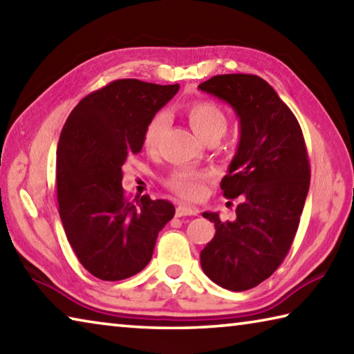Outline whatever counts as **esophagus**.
<instances>
[{
  "label": "esophagus",
  "mask_w": 354,
  "mask_h": 354,
  "mask_svg": "<svg viewBox=\"0 0 354 354\" xmlns=\"http://www.w3.org/2000/svg\"><path fill=\"white\" fill-rule=\"evenodd\" d=\"M200 209L187 205H179L176 207V217H185V215H198Z\"/></svg>",
  "instance_id": "obj_1"
}]
</instances>
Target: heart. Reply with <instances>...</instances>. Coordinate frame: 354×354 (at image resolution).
<instances>
[{
  "label": "heart",
  "mask_w": 354,
  "mask_h": 354,
  "mask_svg": "<svg viewBox=\"0 0 354 354\" xmlns=\"http://www.w3.org/2000/svg\"><path fill=\"white\" fill-rule=\"evenodd\" d=\"M185 115L192 129L203 140L211 137H221L227 128V117L225 111L212 101H194L185 107ZM169 117L165 112H159L149 120L145 133H143V147L148 151H154L159 147L165 133ZM207 173L203 170L190 169V167H179L165 178V185L183 198L195 200L203 194Z\"/></svg>",
  "instance_id": "b5f03b06"
}]
</instances>
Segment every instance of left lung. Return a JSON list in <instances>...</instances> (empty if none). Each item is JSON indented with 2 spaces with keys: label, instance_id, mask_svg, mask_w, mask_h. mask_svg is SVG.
<instances>
[{
  "label": "left lung",
  "instance_id": "1",
  "mask_svg": "<svg viewBox=\"0 0 354 354\" xmlns=\"http://www.w3.org/2000/svg\"><path fill=\"white\" fill-rule=\"evenodd\" d=\"M200 91L226 101L241 123V140L220 187L241 196L234 221L203 212L215 236L201 251L203 272L223 289H253L281 266L290 250L306 201L310 167L293 112L256 75H217Z\"/></svg>",
  "mask_w": 354,
  "mask_h": 354
}]
</instances>
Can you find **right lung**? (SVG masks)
<instances>
[{
  "label": "right lung",
  "mask_w": 354,
  "mask_h": 354,
  "mask_svg": "<svg viewBox=\"0 0 354 354\" xmlns=\"http://www.w3.org/2000/svg\"><path fill=\"white\" fill-rule=\"evenodd\" d=\"M179 91L139 80H117L82 98L57 143L59 215L87 272L103 281L134 277L151 261L159 231L175 206L148 195L129 201L122 167L142 151L149 120Z\"/></svg>",
  "instance_id": "right-lung-1"
}]
</instances>
